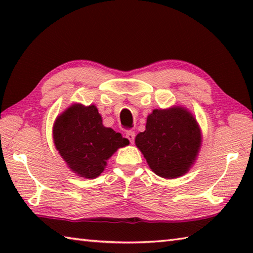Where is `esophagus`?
<instances>
[{
	"label": "esophagus",
	"mask_w": 253,
	"mask_h": 253,
	"mask_svg": "<svg viewBox=\"0 0 253 253\" xmlns=\"http://www.w3.org/2000/svg\"><path fill=\"white\" fill-rule=\"evenodd\" d=\"M126 137H127L128 140L130 141V143H133V142H135L136 133H135V131H131V130H129V131H127V132H126Z\"/></svg>",
	"instance_id": "34e87169"
}]
</instances>
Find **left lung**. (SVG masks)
Here are the masks:
<instances>
[{
  "label": "left lung",
  "mask_w": 253,
  "mask_h": 253,
  "mask_svg": "<svg viewBox=\"0 0 253 253\" xmlns=\"http://www.w3.org/2000/svg\"><path fill=\"white\" fill-rule=\"evenodd\" d=\"M135 142L155 174L177 178L195 163L201 147V131L189 111L174 106L153 110L147 117L146 130L138 133Z\"/></svg>",
  "instance_id": "8db88e82"
}]
</instances>
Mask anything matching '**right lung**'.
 <instances>
[{
  "label": "right lung",
  "mask_w": 253,
  "mask_h": 253,
  "mask_svg": "<svg viewBox=\"0 0 253 253\" xmlns=\"http://www.w3.org/2000/svg\"><path fill=\"white\" fill-rule=\"evenodd\" d=\"M53 140L68 168L88 179L100 176L117 149L129 144L120 132L103 126L95 105L78 103L57 116Z\"/></svg>",
  "instance_id": "add662e5"
}]
</instances>
